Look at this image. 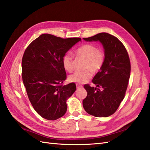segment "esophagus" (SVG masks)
Masks as SVG:
<instances>
[{
    "mask_svg": "<svg viewBox=\"0 0 150 150\" xmlns=\"http://www.w3.org/2000/svg\"><path fill=\"white\" fill-rule=\"evenodd\" d=\"M76 88H81L82 87H83L81 85L79 84V83H76Z\"/></svg>",
    "mask_w": 150,
    "mask_h": 150,
    "instance_id": "obj_1",
    "label": "esophagus"
}]
</instances>
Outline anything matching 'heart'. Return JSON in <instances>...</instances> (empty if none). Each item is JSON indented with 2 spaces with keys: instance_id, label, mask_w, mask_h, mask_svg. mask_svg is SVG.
Returning <instances> with one entry per match:
<instances>
[{
  "instance_id": "obj_1",
  "label": "heart",
  "mask_w": 150,
  "mask_h": 150,
  "mask_svg": "<svg viewBox=\"0 0 150 150\" xmlns=\"http://www.w3.org/2000/svg\"><path fill=\"white\" fill-rule=\"evenodd\" d=\"M76 54L85 59L84 68L87 69L83 71L76 72L69 76L70 81L79 84L84 83L93 76V71L98 72L102 69L105 62V54L98 48L96 45L85 43L81 45L76 50ZM62 64L64 69L69 72L74 70L73 58L70 53L64 54L62 58Z\"/></svg>"
}]
</instances>
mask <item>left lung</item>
<instances>
[{
  "label": "left lung",
  "mask_w": 150,
  "mask_h": 150,
  "mask_svg": "<svg viewBox=\"0 0 150 150\" xmlns=\"http://www.w3.org/2000/svg\"><path fill=\"white\" fill-rule=\"evenodd\" d=\"M99 41L105 50V62L93 79L96 87L84 85L87 96L83 106L87 113L96 117H108L116 112L124 98L131 72L129 55L122 42L108 33L83 38Z\"/></svg>",
  "instance_id": "8db88e82"
}]
</instances>
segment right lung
Returning a JSON list of instances; mask_svg holds the SVG:
<instances>
[{
	"mask_svg": "<svg viewBox=\"0 0 150 150\" xmlns=\"http://www.w3.org/2000/svg\"><path fill=\"white\" fill-rule=\"evenodd\" d=\"M81 39H63L44 33L26 48L22 59V78L30 103L38 113L55 120L65 114L67 100L76 85H63L67 78L62 64L64 54Z\"/></svg>",
	"mask_w": 150,
	"mask_h": 150,
	"instance_id": "obj_1",
	"label": "right lung"
}]
</instances>
